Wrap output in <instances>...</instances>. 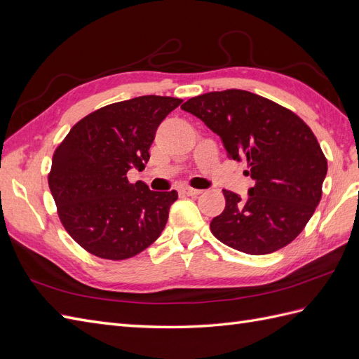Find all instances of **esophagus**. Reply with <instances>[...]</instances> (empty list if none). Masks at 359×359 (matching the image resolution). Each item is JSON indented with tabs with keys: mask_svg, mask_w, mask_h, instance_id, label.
Instances as JSON below:
<instances>
[{
	"mask_svg": "<svg viewBox=\"0 0 359 359\" xmlns=\"http://www.w3.org/2000/svg\"><path fill=\"white\" fill-rule=\"evenodd\" d=\"M183 194L189 196V197H197L201 194V189H194V188H183Z\"/></svg>",
	"mask_w": 359,
	"mask_h": 359,
	"instance_id": "34e87169",
	"label": "esophagus"
}]
</instances>
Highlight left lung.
I'll return each mask as SVG.
<instances>
[{"instance_id":"left-lung-1","label":"left lung","mask_w":359,"mask_h":359,"mask_svg":"<svg viewBox=\"0 0 359 359\" xmlns=\"http://www.w3.org/2000/svg\"><path fill=\"white\" fill-rule=\"evenodd\" d=\"M185 112L217 133L229 159L247 161L253 179L241 200L223 189L226 208L210 222L223 244L249 255L288 245L321 200L327 161L309 126L292 110L249 90L226 89L189 98Z\"/></svg>"}]
</instances>
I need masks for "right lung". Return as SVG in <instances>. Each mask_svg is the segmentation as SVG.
<instances>
[{
  "mask_svg": "<svg viewBox=\"0 0 359 359\" xmlns=\"http://www.w3.org/2000/svg\"><path fill=\"white\" fill-rule=\"evenodd\" d=\"M180 98L144 95L81 118L54 150L48 187L65 231L101 259L121 261L158 240L176 191L130 183L127 171L145 168L162 119Z\"/></svg>",
  "mask_w": 359,
  "mask_h": 359,
  "instance_id": "1",
  "label": "right lung"
}]
</instances>
